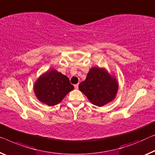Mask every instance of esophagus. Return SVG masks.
<instances>
[{
	"label": "esophagus",
	"mask_w": 155,
	"mask_h": 155,
	"mask_svg": "<svg viewBox=\"0 0 155 155\" xmlns=\"http://www.w3.org/2000/svg\"><path fill=\"white\" fill-rule=\"evenodd\" d=\"M78 86H79V85H78V84H75V85H74V87H75V89H78Z\"/></svg>",
	"instance_id": "esophagus-1"
}]
</instances>
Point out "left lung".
<instances>
[{
  "label": "left lung",
  "instance_id": "obj_1",
  "mask_svg": "<svg viewBox=\"0 0 155 155\" xmlns=\"http://www.w3.org/2000/svg\"><path fill=\"white\" fill-rule=\"evenodd\" d=\"M79 89L93 104L102 107L115 98L118 83L116 78L109 74L105 68L92 67L86 80L79 84Z\"/></svg>",
  "mask_w": 155,
  "mask_h": 155
}]
</instances>
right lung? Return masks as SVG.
Instances as JSON below:
<instances>
[{"label":"right lung","instance_id":"right-lung-1","mask_svg":"<svg viewBox=\"0 0 155 155\" xmlns=\"http://www.w3.org/2000/svg\"><path fill=\"white\" fill-rule=\"evenodd\" d=\"M73 89L67 76L53 68L40 75L34 84L37 99L48 106L59 104Z\"/></svg>","mask_w":155,"mask_h":155}]
</instances>
